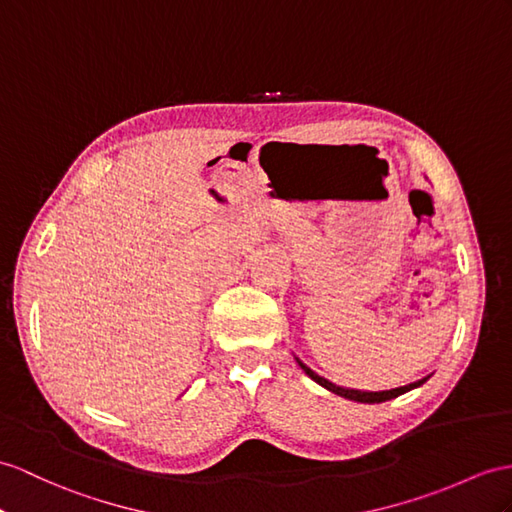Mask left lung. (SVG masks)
<instances>
[{
  "label": "left lung",
  "instance_id": "left-lung-1",
  "mask_svg": "<svg viewBox=\"0 0 512 512\" xmlns=\"http://www.w3.org/2000/svg\"><path fill=\"white\" fill-rule=\"evenodd\" d=\"M297 365L306 371L308 378H313L317 384H321L323 389H328V391H332V393H336V395H341V397H345V400H354V402H363V404H380V402H386V400H393V397L402 395V393H406V391H410V389H417V386H421L423 382H426V380L430 378V376H428V378H421V380H417V382H413V384L397 386V389H391V391H376V393H373V391H354V389H343V386H336V384H332L330 380L317 376V373H315L313 369H310V367H306L299 358H297Z\"/></svg>",
  "mask_w": 512,
  "mask_h": 512
}]
</instances>
